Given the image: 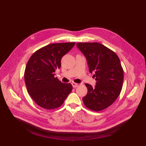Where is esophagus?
Instances as JSON below:
<instances>
[{"label": "esophagus", "mask_w": 146, "mask_h": 146, "mask_svg": "<svg viewBox=\"0 0 146 146\" xmlns=\"http://www.w3.org/2000/svg\"><path fill=\"white\" fill-rule=\"evenodd\" d=\"M71 84H72L73 87V88H76L77 86H78V85L77 84V83H74V82H73L72 83H71Z\"/></svg>", "instance_id": "34e87169"}]
</instances>
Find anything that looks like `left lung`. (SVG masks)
<instances>
[{"label":"left lung","mask_w":146,"mask_h":146,"mask_svg":"<svg viewBox=\"0 0 146 146\" xmlns=\"http://www.w3.org/2000/svg\"><path fill=\"white\" fill-rule=\"evenodd\" d=\"M76 46L87 61L89 71L94 73L95 87L88 83L87 94L83 98L85 106L98 111L115 101L122 90L123 70L118 56L98 42H78Z\"/></svg>","instance_id":"obj_1"}]
</instances>
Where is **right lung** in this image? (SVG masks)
<instances>
[{
	"label": "right lung",
	"mask_w": 146,
	"mask_h": 146,
	"mask_svg": "<svg viewBox=\"0 0 146 146\" xmlns=\"http://www.w3.org/2000/svg\"><path fill=\"white\" fill-rule=\"evenodd\" d=\"M75 42L54 43L34 52L24 72L27 90L31 97L42 108L51 110L60 107L72 91L71 83H63L54 77L61 67L62 57Z\"/></svg>",
	"instance_id": "right-lung-1"
}]
</instances>
